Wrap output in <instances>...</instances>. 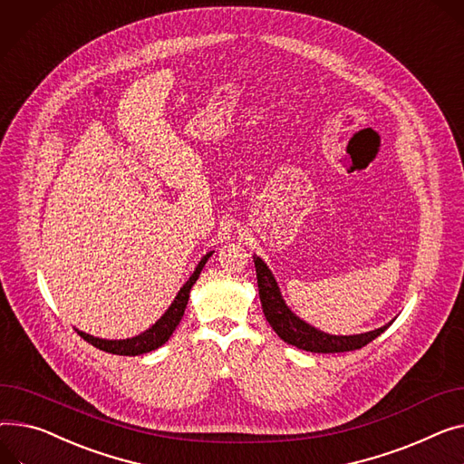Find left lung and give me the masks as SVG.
<instances>
[{
  "label": "left lung",
  "mask_w": 464,
  "mask_h": 464,
  "mask_svg": "<svg viewBox=\"0 0 464 464\" xmlns=\"http://www.w3.org/2000/svg\"><path fill=\"white\" fill-rule=\"evenodd\" d=\"M256 259V272H257V287H259V298L263 305V314L268 321V324L274 328V332L280 335L285 343L298 347L302 351L310 353H347L365 347L369 342H373L377 335H381L392 323L356 335H330L324 334L307 323L300 321L289 307L285 305L280 289L274 280L272 272L268 266L259 259Z\"/></svg>",
  "instance_id": "obj_1"
}]
</instances>
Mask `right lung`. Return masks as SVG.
Returning <instances> with one entry per match:
<instances>
[{"label":"right lung","instance_id":"right-lung-1","mask_svg":"<svg viewBox=\"0 0 464 464\" xmlns=\"http://www.w3.org/2000/svg\"><path fill=\"white\" fill-rule=\"evenodd\" d=\"M210 256H212V252L207 254L199 261L194 274L190 276V280L180 287L179 295L175 296L173 304L169 305V310L157 323H154L149 330H145L143 334H140L136 337H130V339H119V342H117V339H115V342H111V339L92 337V335H89L85 332H80V330H78V334L92 347H97V349H101L104 353H110V354H119V356H138V354H145V353H150L154 349L162 347L169 339V335L173 334V330L177 328V324L180 323V319L184 315V310H187L188 298H190V289L196 284V280L199 277V274H201V270H203V266H205V263Z\"/></svg>","mask_w":464,"mask_h":464}]
</instances>
